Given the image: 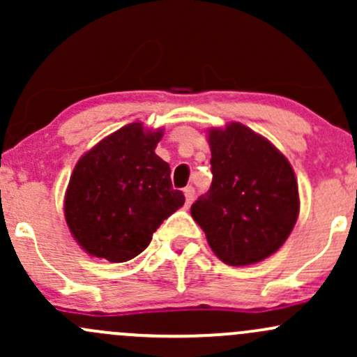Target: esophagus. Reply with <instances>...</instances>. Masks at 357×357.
Returning <instances> with one entry per match:
<instances>
[{
  "label": "esophagus",
  "instance_id": "obj_1",
  "mask_svg": "<svg viewBox=\"0 0 357 357\" xmlns=\"http://www.w3.org/2000/svg\"><path fill=\"white\" fill-rule=\"evenodd\" d=\"M183 194H185V202H187V204H192V201H194V197H195L194 187L192 185L185 187V189H183Z\"/></svg>",
  "mask_w": 357,
  "mask_h": 357
}]
</instances>
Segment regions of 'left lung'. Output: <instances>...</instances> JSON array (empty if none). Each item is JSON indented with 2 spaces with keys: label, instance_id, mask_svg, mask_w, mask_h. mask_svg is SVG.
I'll list each match as a JSON object with an SVG mask.
<instances>
[{
  "label": "left lung",
  "instance_id": "8db88e82",
  "mask_svg": "<svg viewBox=\"0 0 357 357\" xmlns=\"http://www.w3.org/2000/svg\"><path fill=\"white\" fill-rule=\"evenodd\" d=\"M213 183L190 208L213 252L228 266L274 254L296 223L298 183L291 165L266 137L231 122L211 129Z\"/></svg>",
  "mask_w": 357,
  "mask_h": 357
}]
</instances>
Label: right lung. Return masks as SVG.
<instances>
[{"instance_id":"obj_1","label":"right lung","mask_w":357,"mask_h":357,"mask_svg":"<svg viewBox=\"0 0 357 357\" xmlns=\"http://www.w3.org/2000/svg\"><path fill=\"white\" fill-rule=\"evenodd\" d=\"M162 131L134 122L121 128L73 170L64 216L73 236L90 255L126 262L139 255L158 226L183 206L172 187L170 165L155 153Z\"/></svg>"}]
</instances>
